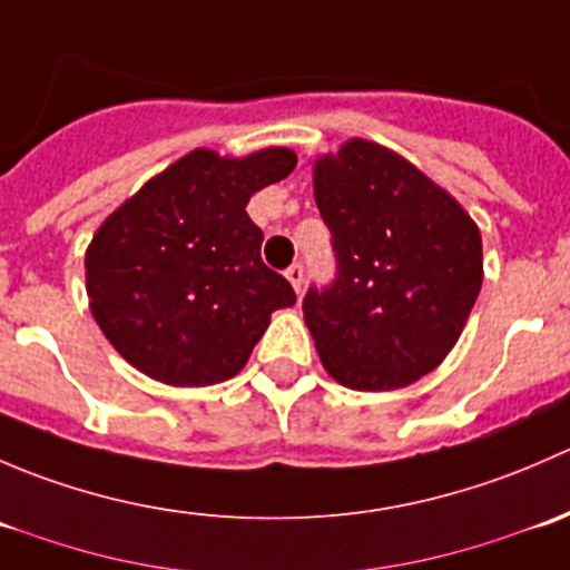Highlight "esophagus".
Segmentation results:
<instances>
[{
  "label": "esophagus",
  "instance_id": "1",
  "mask_svg": "<svg viewBox=\"0 0 570 570\" xmlns=\"http://www.w3.org/2000/svg\"><path fill=\"white\" fill-rule=\"evenodd\" d=\"M286 278H289L292 289L301 295V292H303V264H292V267L286 269Z\"/></svg>",
  "mask_w": 570,
  "mask_h": 570
}]
</instances>
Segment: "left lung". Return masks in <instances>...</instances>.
Segmentation results:
<instances>
[{
	"label": "left lung",
	"mask_w": 570,
	"mask_h": 570,
	"mask_svg": "<svg viewBox=\"0 0 570 570\" xmlns=\"http://www.w3.org/2000/svg\"><path fill=\"white\" fill-rule=\"evenodd\" d=\"M336 278L303 297L322 366L355 392H392L433 372L461 338L482 286L476 223L389 148L347 140L314 165Z\"/></svg>",
	"instance_id": "8db88e82"
}]
</instances>
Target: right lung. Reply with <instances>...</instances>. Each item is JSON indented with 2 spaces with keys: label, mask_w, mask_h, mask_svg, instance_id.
<instances>
[{
  "label": "right lung",
  "mask_w": 570,
  "mask_h": 570,
  "mask_svg": "<svg viewBox=\"0 0 570 570\" xmlns=\"http://www.w3.org/2000/svg\"><path fill=\"white\" fill-rule=\"evenodd\" d=\"M289 148L243 159L195 148L120 204L85 253L94 320L142 375L212 386L237 375L295 289L262 262L250 195L295 170Z\"/></svg>",
  "instance_id": "add662e5"
}]
</instances>
